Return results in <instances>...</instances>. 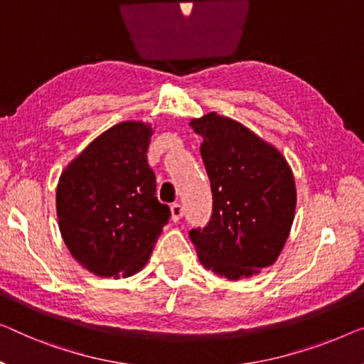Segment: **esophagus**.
Segmentation results:
<instances>
[{
	"instance_id": "34e87169",
	"label": "esophagus",
	"mask_w": 364,
	"mask_h": 364,
	"mask_svg": "<svg viewBox=\"0 0 364 364\" xmlns=\"http://www.w3.org/2000/svg\"><path fill=\"white\" fill-rule=\"evenodd\" d=\"M171 220L173 222H178L183 217V214H184V209H183V205L180 204V203H175V204H171Z\"/></svg>"
}]
</instances>
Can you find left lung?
I'll return each mask as SVG.
<instances>
[{
	"label": "left lung",
	"instance_id": "left-lung-1",
	"mask_svg": "<svg viewBox=\"0 0 364 364\" xmlns=\"http://www.w3.org/2000/svg\"><path fill=\"white\" fill-rule=\"evenodd\" d=\"M200 145L213 191L208 225L189 232L204 268L227 279L257 274L273 264L289 235L296 184L274 147L240 122L205 114L189 124Z\"/></svg>",
	"mask_w": 364,
	"mask_h": 364
}]
</instances>
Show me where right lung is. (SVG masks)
<instances>
[{"mask_svg": "<svg viewBox=\"0 0 364 364\" xmlns=\"http://www.w3.org/2000/svg\"><path fill=\"white\" fill-rule=\"evenodd\" d=\"M151 127L116 124L95 139L62 173L57 215L73 258L102 278L137 273L170 219L156 199L147 150Z\"/></svg>", "mask_w": 364, "mask_h": 364, "instance_id": "right-lung-1", "label": "right lung"}]
</instances>
